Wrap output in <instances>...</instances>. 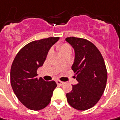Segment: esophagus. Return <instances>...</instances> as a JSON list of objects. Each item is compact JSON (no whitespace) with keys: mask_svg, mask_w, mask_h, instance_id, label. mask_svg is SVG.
Masks as SVG:
<instances>
[{"mask_svg":"<svg viewBox=\"0 0 120 120\" xmlns=\"http://www.w3.org/2000/svg\"><path fill=\"white\" fill-rule=\"evenodd\" d=\"M56 83H57V84L59 85V86H62L64 84V82H62V81L60 80H57L56 81Z\"/></svg>","mask_w":120,"mask_h":120,"instance_id":"esophagus-1","label":"esophagus"}]
</instances>
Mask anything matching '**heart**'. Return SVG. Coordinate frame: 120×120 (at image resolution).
<instances>
[{"label":"heart","instance_id":"b5f03b06","mask_svg":"<svg viewBox=\"0 0 120 120\" xmlns=\"http://www.w3.org/2000/svg\"><path fill=\"white\" fill-rule=\"evenodd\" d=\"M56 48L59 52L60 55L62 56H66V55H71L72 52V48L68 43L66 42H61L56 46ZM50 51L48 52V55L50 54Z\"/></svg>","mask_w":120,"mask_h":120}]
</instances>
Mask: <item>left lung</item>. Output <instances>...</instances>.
Masks as SVG:
<instances>
[{
    "label": "left lung",
    "instance_id": "8db88e82",
    "mask_svg": "<svg viewBox=\"0 0 120 120\" xmlns=\"http://www.w3.org/2000/svg\"><path fill=\"white\" fill-rule=\"evenodd\" d=\"M66 40L75 50L72 69L78 82L66 94L67 100L74 108L86 110L97 104L105 90L108 79L105 62L98 48L88 40L72 36Z\"/></svg>",
    "mask_w": 120,
    "mask_h": 120
}]
</instances>
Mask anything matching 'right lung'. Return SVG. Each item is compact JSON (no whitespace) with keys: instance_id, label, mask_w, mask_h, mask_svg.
I'll list each match as a JSON object with an SVG mask.
<instances>
[{"instance_id":"obj_1","label":"right lung","mask_w":120,"mask_h":120,"mask_svg":"<svg viewBox=\"0 0 120 120\" xmlns=\"http://www.w3.org/2000/svg\"><path fill=\"white\" fill-rule=\"evenodd\" d=\"M59 37L34 40L22 47L15 56L11 68V84L15 95L23 105L32 110L46 108L57 86L54 80L37 78V70L43 65L50 48Z\"/></svg>"}]
</instances>
